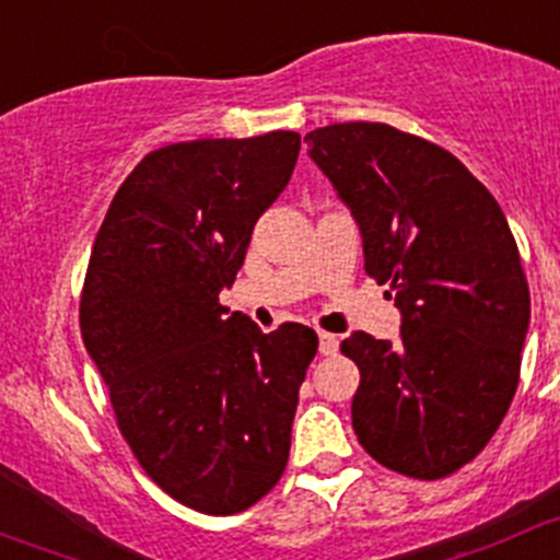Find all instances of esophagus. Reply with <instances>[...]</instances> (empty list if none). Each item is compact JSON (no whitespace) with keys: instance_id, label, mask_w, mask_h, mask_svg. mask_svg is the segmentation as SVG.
Listing matches in <instances>:
<instances>
[{"instance_id":"obj_1","label":"esophagus","mask_w":560,"mask_h":560,"mask_svg":"<svg viewBox=\"0 0 560 560\" xmlns=\"http://www.w3.org/2000/svg\"><path fill=\"white\" fill-rule=\"evenodd\" d=\"M337 346H340V340H337L335 335H329V331H318V351L324 353V357L337 353Z\"/></svg>"}]
</instances>
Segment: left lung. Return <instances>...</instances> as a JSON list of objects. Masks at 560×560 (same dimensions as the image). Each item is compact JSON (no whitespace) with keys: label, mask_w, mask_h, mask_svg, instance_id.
Returning a JSON list of instances; mask_svg holds the SVG:
<instances>
[{"label":"left lung","mask_w":560,"mask_h":560,"mask_svg":"<svg viewBox=\"0 0 560 560\" xmlns=\"http://www.w3.org/2000/svg\"><path fill=\"white\" fill-rule=\"evenodd\" d=\"M304 141L359 223L364 272L402 315L395 346L342 340L359 368L353 433L381 466L444 479L485 450L517 392L530 320L517 242L490 190L424 138L342 121Z\"/></svg>","instance_id":"left-lung-1"}]
</instances>
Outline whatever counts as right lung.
I'll list each match as a JSON object with an SVG mask.
<instances>
[{"mask_svg":"<svg viewBox=\"0 0 560 560\" xmlns=\"http://www.w3.org/2000/svg\"><path fill=\"white\" fill-rule=\"evenodd\" d=\"M299 141L275 130L154 149L116 190L86 267L81 337L116 424L154 485L203 514L245 512L278 485L318 351L310 326L264 335L220 304Z\"/></svg>","mask_w":560,"mask_h":560,"instance_id":"add662e5","label":"right lung"}]
</instances>
